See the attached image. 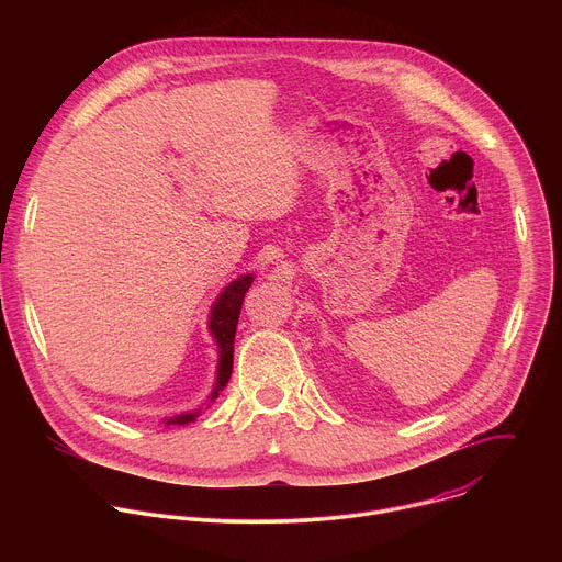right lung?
Segmentation results:
<instances>
[{"label":"right lung","instance_id":"add662e5","mask_svg":"<svg viewBox=\"0 0 562 562\" xmlns=\"http://www.w3.org/2000/svg\"><path fill=\"white\" fill-rule=\"evenodd\" d=\"M254 273H245L235 278L233 282H228L220 295L215 297L211 313H209V331L217 345V373H215V384L211 389V395L206 397V403L193 412H182L173 418L162 420L167 427L171 425H189L195 423L204 409H209L217 395L222 393V389L226 386L231 371H233V342H235V329H237V317H239V308H243L245 302V293L249 291L251 282H254Z\"/></svg>","mask_w":562,"mask_h":562}]
</instances>
